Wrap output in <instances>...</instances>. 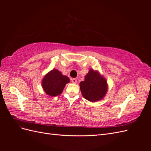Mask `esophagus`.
<instances>
[{"mask_svg": "<svg viewBox=\"0 0 151 151\" xmlns=\"http://www.w3.org/2000/svg\"><path fill=\"white\" fill-rule=\"evenodd\" d=\"M71 81H72V83H74V84H76V83H77V79H76V78H72V79H71Z\"/></svg>", "mask_w": 151, "mask_h": 151, "instance_id": "obj_1", "label": "esophagus"}]
</instances>
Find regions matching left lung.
Listing matches in <instances>:
<instances>
[{
    "label": "left lung",
    "mask_w": 151,
    "mask_h": 151,
    "mask_svg": "<svg viewBox=\"0 0 151 151\" xmlns=\"http://www.w3.org/2000/svg\"><path fill=\"white\" fill-rule=\"evenodd\" d=\"M80 89L85 99L91 102L98 101L107 92V82L98 72L90 69L85 77L84 81L80 83Z\"/></svg>",
    "instance_id": "obj_1"
}]
</instances>
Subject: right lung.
I'll return each instance as SVG.
<instances>
[{
	"label": "right lung",
	"mask_w": 151,
	"mask_h": 151,
	"mask_svg": "<svg viewBox=\"0 0 151 151\" xmlns=\"http://www.w3.org/2000/svg\"><path fill=\"white\" fill-rule=\"evenodd\" d=\"M69 81L68 77L63 76L58 70L53 69L45 76L42 81V87L47 94L57 96L62 93L65 86Z\"/></svg>",
	"instance_id": "right-lung-1"
}]
</instances>
